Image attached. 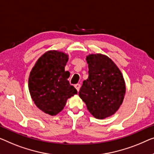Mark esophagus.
<instances>
[{
  "mask_svg": "<svg viewBox=\"0 0 154 154\" xmlns=\"http://www.w3.org/2000/svg\"><path fill=\"white\" fill-rule=\"evenodd\" d=\"M75 88H76L77 90V91H79V89H80V87H81V85H80L79 84H77L75 85Z\"/></svg>",
  "mask_w": 154,
  "mask_h": 154,
  "instance_id": "34e87169",
  "label": "esophagus"
}]
</instances>
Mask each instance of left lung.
Listing matches in <instances>:
<instances>
[{"instance_id":"1","label":"left lung","mask_w":154,"mask_h":154,"mask_svg":"<svg viewBox=\"0 0 154 154\" xmlns=\"http://www.w3.org/2000/svg\"><path fill=\"white\" fill-rule=\"evenodd\" d=\"M86 61L88 77L83 82L79 95L95 118L104 119L113 115L122 104L125 79L118 66L106 55L89 54Z\"/></svg>"}]
</instances>
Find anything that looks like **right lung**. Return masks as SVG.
<instances>
[{
    "label": "right lung",
    "mask_w": 154,
    "mask_h": 154,
    "mask_svg": "<svg viewBox=\"0 0 154 154\" xmlns=\"http://www.w3.org/2000/svg\"><path fill=\"white\" fill-rule=\"evenodd\" d=\"M68 61V54L50 50L39 57L29 74L32 99L38 109L50 116L62 111L68 98L77 94L68 80L70 72L65 71Z\"/></svg>",
    "instance_id": "obj_1"
}]
</instances>
